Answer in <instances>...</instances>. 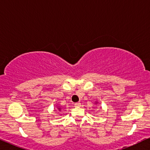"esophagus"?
Listing matches in <instances>:
<instances>
[{"mask_svg": "<svg viewBox=\"0 0 150 150\" xmlns=\"http://www.w3.org/2000/svg\"><path fill=\"white\" fill-rule=\"evenodd\" d=\"M74 105L76 107H80V106H81V104L80 103V102H76V103L74 104Z\"/></svg>", "mask_w": 150, "mask_h": 150, "instance_id": "1", "label": "esophagus"}]
</instances>
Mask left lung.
<instances>
[{
    "instance_id": "left-lung-1",
    "label": "left lung",
    "mask_w": 150,
    "mask_h": 150,
    "mask_svg": "<svg viewBox=\"0 0 150 150\" xmlns=\"http://www.w3.org/2000/svg\"><path fill=\"white\" fill-rule=\"evenodd\" d=\"M97 103H98V102H96V104H97Z\"/></svg>"
}]
</instances>
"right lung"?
I'll return each mask as SVG.
<instances>
[{
    "label": "right lung",
    "mask_w": 150,
    "mask_h": 150,
    "mask_svg": "<svg viewBox=\"0 0 150 150\" xmlns=\"http://www.w3.org/2000/svg\"><path fill=\"white\" fill-rule=\"evenodd\" d=\"M57 110H55V111H57V112H60L61 110H62V108H61L60 106H57Z\"/></svg>",
    "instance_id": "obj_1"
}]
</instances>
